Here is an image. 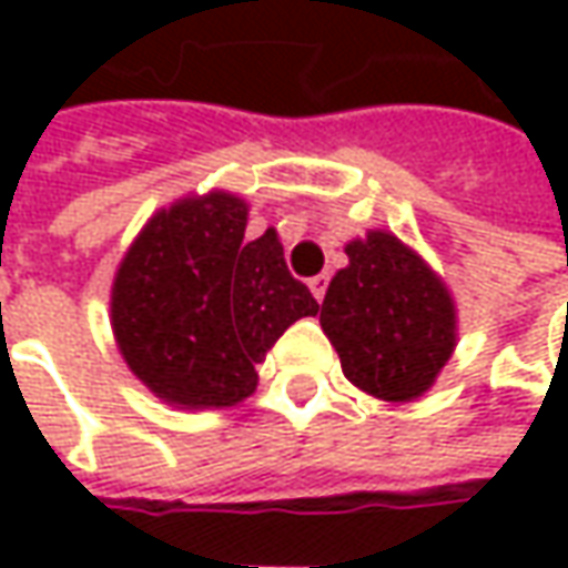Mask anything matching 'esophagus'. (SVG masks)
<instances>
[{
    "label": "esophagus",
    "instance_id": "esophagus-1",
    "mask_svg": "<svg viewBox=\"0 0 568 568\" xmlns=\"http://www.w3.org/2000/svg\"><path fill=\"white\" fill-rule=\"evenodd\" d=\"M310 291L316 300H325V291H328V274H316V277H310Z\"/></svg>",
    "mask_w": 568,
    "mask_h": 568
}]
</instances>
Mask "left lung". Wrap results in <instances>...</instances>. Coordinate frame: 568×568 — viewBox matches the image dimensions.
Instances as JSON below:
<instances>
[{
	"label": "left lung",
	"instance_id": "obj_1",
	"mask_svg": "<svg viewBox=\"0 0 568 568\" xmlns=\"http://www.w3.org/2000/svg\"><path fill=\"white\" fill-rule=\"evenodd\" d=\"M344 252L347 265L316 310L322 332L347 382L382 402H414L455 354V300L424 255L388 230H366Z\"/></svg>",
	"mask_w": 568,
	"mask_h": 568
}]
</instances>
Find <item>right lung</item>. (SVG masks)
Listing matches in <instances>:
<instances>
[{
    "mask_svg": "<svg viewBox=\"0 0 568 568\" xmlns=\"http://www.w3.org/2000/svg\"><path fill=\"white\" fill-rule=\"evenodd\" d=\"M250 205L224 189L176 199L122 255L110 325L125 366L161 402L211 410L246 402L296 318L316 316L274 230L246 240Z\"/></svg>",
    "mask_w": 568,
    "mask_h": 568,
    "instance_id": "right-lung-1",
    "label": "right lung"
}]
</instances>
